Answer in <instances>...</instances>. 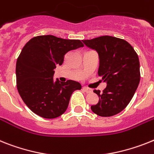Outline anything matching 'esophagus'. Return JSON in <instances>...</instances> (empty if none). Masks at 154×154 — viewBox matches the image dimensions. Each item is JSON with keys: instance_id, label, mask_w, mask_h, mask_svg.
I'll return each mask as SVG.
<instances>
[{"instance_id": "34e87169", "label": "esophagus", "mask_w": 154, "mask_h": 154, "mask_svg": "<svg viewBox=\"0 0 154 154\" xmlns=\"http://www.w3.org/2000/svg\"><path fill=\"white\" fill-rule=\"evenodd\" d=\"M82 89H83L85 92H87V93H90L92 91V90H91V88H86V87H83L82 88Z\"/></svg>"}]
</instances>
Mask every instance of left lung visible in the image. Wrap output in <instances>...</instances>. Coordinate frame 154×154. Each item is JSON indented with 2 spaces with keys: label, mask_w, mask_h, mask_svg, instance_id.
Returning a JSON list of instances; mask_svg holds the SVG:
<instances>
[{
  "label": "left lung",
  "mask_w": 154,
  "mask_h": 154,
  "mask_svg": "<svg viewBox=\"0 0 154 154\" xmlns=\"http://www.w3.org/2000/svg\"><path fill=\"white\" fill-rule=\"evenodd\" d=\"M82 41L98 53V74L107 85L103 92L94 90L99 100L91 106V110L100 117L117 114L128 105L139 86L138 55L128 42L117 37L102 36Z\"/></svg>",
  "instance_id": "8db88e82"
}]
</instances>
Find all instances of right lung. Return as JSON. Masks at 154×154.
Listing matches in <instances>:
<instances>
[{
    "label": "right lung",
    "mask_w": 154,
    "mask_h": 154,
    "mask_svg": "<svg viewBox=\"0 0 154 154\" xmlns=\"http://www.w3.org/2000/svg\"><path fill=\"white\" fill-rule=\"evenodd\" d=\"M80 40H67L52 35L37 36L23 47L16 62V83L19 95L33 113L46 119L61 116L66 110L79 82L54 81L56 66H61L65 55L83 47Z\"/></svg>",
    "instance_id": "1"
}]
</instances>
